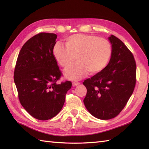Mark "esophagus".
Wrapping results in <instances>:
<instances>
[{
  "label": "esophagus",
  "instance_id": "1",
  "mask_svg": "<svg viewBox=\"0 0 149 149\" xmlns=\"http://www.w3.org/2000/svg\"><path fill=\"white\" fill-rule=\"evenodd\" d=\"M72 84H73V86H78L79 84H80V83H79V82H77V81H74V82H73Z\"/></svg>",
  "mask_w": 149,
  "mask_h": 149
}]
</instances>
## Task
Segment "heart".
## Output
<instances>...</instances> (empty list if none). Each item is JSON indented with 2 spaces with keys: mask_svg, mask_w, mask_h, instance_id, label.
<instances>
[{
  "mask_svg": "<svg viewBox=\"0 0 149 149\" xmlns=\"http://www.w3.org/2000/svg\"><path fill=\"white\" fill-rule=\"evenodd\" d=\"M65 46L58 43L53 49L56 60L63 68H67L65 74L72 80L80 79L88 72L90 75L102 72L108 65L112 49L108 40L89 34H76L66 38Z\"/></svg>",
  "mask_w": 149,
  "mask_h": 149,
  "instance_id": "heart-1",
  "label": "heart"
}]
</instances>
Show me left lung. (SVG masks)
<instances>
[{
  "label": "left lung",
  "mask_w": 149,
  "mask_h": 149,
  "mask_svg": "<svg viewBox=\"0 0 149 149\" xmlns=\"http://www.w3.org/2000/svg\"><path fill=\"white\" fill-rule=\"evenodd\" d=\"M112 45L110 61L102 72L84 80L87 93L84 104L91 115L101 120L115 118L127 104L136 83L133 54L121 40L109 37Z\"/></svg>",
  "instance_id": "obj_1"
}]
</instances>
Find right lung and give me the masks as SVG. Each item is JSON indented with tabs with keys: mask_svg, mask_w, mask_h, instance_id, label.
<instances>
[{
	"mask_svg": "<svg viewBox=\"0 0 149 149\" xmlns=\"http://www.w3.org/2000/svg\"><path fill=\"white\" fill-rule=\"evenodd\" d=\"M57 35L40 33L22 47L16 63L14 81L21 105L34 118L47 120L58 115L64 105L72 82L60 84L63 75L53 54Z\"/></svg>",
	"mask_w": 149,
	"mask_h": 149,
	"instance_id": "1",
	"label": "right lung"
}]
</instances>
